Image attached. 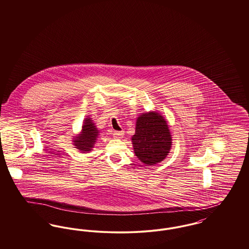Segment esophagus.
I'll list each match as a JSON object with an SVG mask.
<instances>
[{"label":"esophagus","instance_id":"34e87169","mask_svg":"<svg viewBox=\"0 0 249 249\" xmlns=\"http://www.w3.org/2000/svg\"><path fill=\"white\" fill-rule=\"evenodd\" d=\"M123 135H124V131L123 130H121V131H114V133H113V136L115 138H117V139L122 138Z\"/></svg>","mask_w":249,"mask_h":249}]
</instances>
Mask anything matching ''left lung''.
Masks as SVG:
<instances>
[{"label": "left lung", "mask_w": 249, "mask_h": 249, "mask_svg": "<svg viewBox=\"0 0 249 249\" xmlns=\"http://www.w3.org/2000/svg\"><path fill=\"white\" fill-rule=\"evenodd\" d=\"M131 140L136 157L147 165L164 160L172 145L165 119L154 112L142 114L137 119L135 134Z\"/></svg>", "instance_id": "8db88e82"}]
</instances>
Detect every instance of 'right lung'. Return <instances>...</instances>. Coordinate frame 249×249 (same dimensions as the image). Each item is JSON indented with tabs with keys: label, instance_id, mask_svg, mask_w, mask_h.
Returning a JSON list of instances; mask_svg holds the SVG:
<instances>
[{
	"label": "right lung",
	"instance_id": "right-lung-1",
	"mask_svg": "<svg viewBox=\"0 0 249 249\" xmlns=\"http://www.w3.org/2000/svg\"><path fill=\"white\" fill-rule=\"evenodd\" d=\"M98 133V130L96 129L91 119L89 118L86 119L82 127V133L78 137H75L76 139L73 141L74 145L83 153L90 151L94 145Z\"/></svg>",
	"mask_w": 249,
	"mask_h": 249
}]
</instances>
